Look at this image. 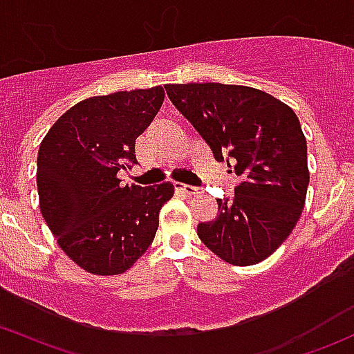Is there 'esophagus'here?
Here are the masks:
<instances>
[{
    "mask_svg": "<svg viewBox=\"0 0 354 354\" xmlns=\"http://www.w3.org/2000/svg\"><path fill=\"white\" fill-rule=\"evenodd\" d=\"M176 190L180 192V194L188 195V197H192V195L198 194V188L197 187H192V185H176Z\"/></svg>",
    "mask_w": 354,
    "mask_h": 354,
    "instance_id": "34e87169",
    "label": "esophagus"
}]
</instances>
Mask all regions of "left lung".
<instances>
[{
	"label": "left lung",
	"mask_w": 354,
	"mask_h": 354,
	"mask_svg": "<svg viewBox=\"0 0 354 354\" xmlns=\"http://www.w3.org/2000/svg\"><path fill=\"white\" fill-rule=\"evenodd\" d=\"M167 97L240 178L217 217L200 223L202 243L224 262L253 266L272 255L301 216L310 173L298 116L267 92L245 85L167 84Z\"/></svg>",
	"instance_id": "left-lung-1"
}]
</instances>
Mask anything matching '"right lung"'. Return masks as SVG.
<instances>
[{"mask_svg":"<svg viewBox=\"0 0 354 354\" xmlns=\"http://www.w3.org/2000/svg\"><path fill=\"white\" fill-rule=\"evenodd\" d=\"M164 101L162 87L84 99L49 128L37 154L42 217L59 248L84 270L116 276L145 253L171 183L124 185L118 171L137 164L135 140Z\"/></svg>","mask_w":354,"mask_h":354,"instance_id":"1","label":"right lung"}]
</instances>
